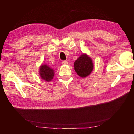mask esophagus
Wrapping results in <instances>:
<instances>
[{
  "mask_svg": "<svg viewBox=\"0 0 134 134\" xmlns=\"http://www.w3.org/2000/svg\"><path fill=\"white\" fill-rule=\"evenodd\" d=\"M62 64L63 65H66V64H68V62H67L66 60H63V62H62Z\"/></svg>",
  "mask_w": 134,
  "mask_h": 134,
  "instance_id": "obj_1",
  "label": "esophagus"
}]
</instances>
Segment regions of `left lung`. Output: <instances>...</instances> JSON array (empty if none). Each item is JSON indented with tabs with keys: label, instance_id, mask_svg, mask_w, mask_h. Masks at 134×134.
<instances>
[{
	"label": "left lung",
	"instance_id": "8db88e82",
	"mask_svg": "<svg viewBox=\"0 0 134 134\" xmlns=\"http://www.w3.org/2000/svg\"><path fill=\"white\" fill-rule=\"evenodd\" d=\"M93 69L91 59L86 54H83L74 62V69L78 75L85 78L90 74Z\"/></svg>",
	"mask_w": 134,
	"mask_h": 134
}]
</instances>
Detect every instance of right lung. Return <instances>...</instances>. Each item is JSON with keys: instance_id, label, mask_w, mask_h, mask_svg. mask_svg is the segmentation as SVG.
Here are the masks:
<instances>
[{"instance_id": "add662e5", "label": "right lung", "mask_w": 134, "mask_h": 134, "mask_svg": "<svg viewBox=\"0 0 134 134\" xmlns=\"http://www.w3.org/2000/svg\"><path fill=\"white\" fill-rule=\"evenodd\" d=\"M40 75L42 79L46 82H50L54 76V71L51 68L43 65L40 68Z\"/></svg>"}]
</instances>
